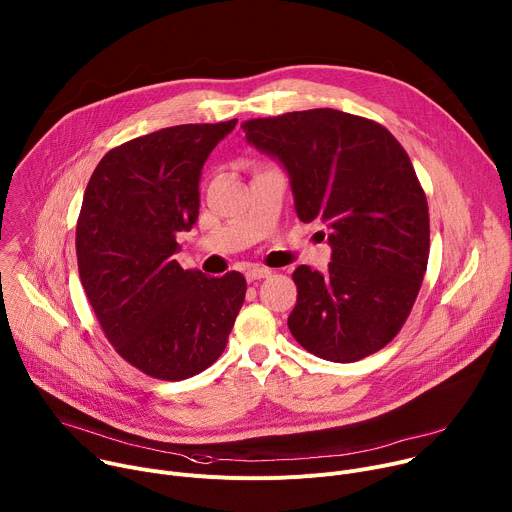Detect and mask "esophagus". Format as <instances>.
Segmentation results:
<instances>
[{
	"instance_id": "esophagus-1",
	"label": "esophagus",
	"mask_w": 512,
	"mask_h": 512,
	"mask_svg": "<svg viewBox=\"0 0 512 512\" xmlns=\"http://www.w3.org/2000/svg\"><path fill=\"white\" fill-rule=\"evenodd\" d=\"M269 275H271V269H267V267H249V269L245 271V277H247L249 281L265 279V277H269Z\"/></svg>"
}]
</instances>
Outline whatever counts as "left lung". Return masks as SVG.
Returning a JSON list of instances; mask_svg holds the SVG:
<instances>
[{"label": "left lung", "instance_id": "obj_1", "mask_svg": "<svg viewBox=\"0 0 512 512\" xmlns=\"http://www.w3.org/2000/svg\"><path fill=\"white\" fill-rule=\"evenodd\" d=\"M243 129L287 172L300 221L328 227V269L294 271L289 332L332 362L381 350L407 320L429 257L427 200L407 152L383 125L336 109L251 119Z\"/></svg>", "mask_w": 512, "mask_h": 512}]
</instances>
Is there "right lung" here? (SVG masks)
<instances>
[{"label": "right lung", "instance_id": "1", "mask_svg": "<svg viewBox=\"0 0 512 512\" xmlns=\"http://www.w3.org/2000/svg\"><path fill=\"white\" fill-rule=\"evenodd\" d=\"M237 119L135 137L95 168L77 225L85 294L115 350L145 375L182 381L223 354L245 302L239 271L182 269L176 235L198 221L200 176Z\"/></svg>", "mask_w": 512, "mask_h": 512}]
</instances>
